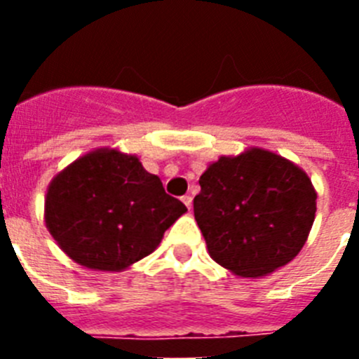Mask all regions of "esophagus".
Masks as SVG:
<instances>
[{
  "instance_id": "esophagus-1",
  "label": "esophagus",
  "mask_w": 359,
  "mask_h": 359,
  "mask_svg": "<svg viewBox=\"0 0 359 359\" xmlns=\"http://www.w3.org/2000/svg\"><path fill=\"white\" fill-rule=\"evenodd\" d=\"M183 203H185V205H187V208H189V210H190V208H192V196H190V194H187V196H183Z\"/></svg>"
}]
</instances>
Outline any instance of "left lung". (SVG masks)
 <instances>
[{
    "mask_svg": "<svg viewBox=\"0 0 359 359\" xmlns=\"http://www.w3.org/2000/svg\"><path fill=\"white\" fill-rule=\"evenodd\" d=\"M194 215L212 259L241 277L293 261L315 221L316 192L297 165L262 149L219 158L199 177Z\"/></svg>",
    "mask_w": 359,
    "mask_h": 359,
    "instance_id": "8db88e82",
    "label": "left lung"
}]
</instances>
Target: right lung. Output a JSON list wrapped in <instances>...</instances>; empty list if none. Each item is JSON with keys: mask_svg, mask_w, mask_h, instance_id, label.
I'll return each instance as SVG.
<instances>
[{"mask_svg": "<svg viewBox=\"0 0 359 359\" xmlns=\"http://www.w3.org/2000/svg\"><path fill=\"white\" fill-rule=\"evenodd\" d=\"M185 212L138 158L107 149L53 177L44 203L46 226L62 252L102 271H118L154 252Z\"/></svg>", "mask_w": 359, "mask_h": 359, "instance_id": "obj_1", "label": "right lung"}]
</instances>
